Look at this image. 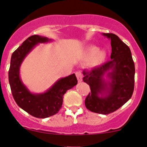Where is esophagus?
<instances>
[{
    "mask_svg": "<svg viewBox=\"0 0 147 147\" xmlns=\"http://www.w3.org/2000/svg\"><path fill=\"white\" fill-rule=\"evenodd\" d=\"M76 76H77L78 81H79V82H81V81H82V79H83L82 74H81L80 72H76Z\"/></svg>",
    "mask_w": 147,
    "mask_h": 147,
    "instance_id": "obj_1",
    "label": "esophagus"
}]
</instances>
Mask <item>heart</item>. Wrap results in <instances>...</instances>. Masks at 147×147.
Masks as SVG:
<instances>
[{
    "label": "heart",
    "mask_w": 147,
    "mask_h": 147,
    "mask_svg": "<svg viewBox=\"0 0 147 147\" xmlns=\"http://www.w3.org/2000/svg\"><path fill=\"white\" fill-rule=\"evenodd\" d=\"M85 58L92 59V64L98 66L105 62L107 58V53L105 50H99L96 46H90L87 47L83 52Z\"/></svg>",
    "instance_id": "b5f03b06"
}]
</instances>
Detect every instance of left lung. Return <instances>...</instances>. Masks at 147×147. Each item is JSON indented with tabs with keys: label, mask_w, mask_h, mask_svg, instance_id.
<instances>
[{
	"label": "left lung",
	"mask_w": 147,
	"mask_h": 147,
	"mask_svg": "<svg viewBox=\"0 0 147 147\" xmlns=\"http://www.w3.org/2000/svg\"><path fill=\"white\" fill-rule=\"evenodd\" d=\"M102 35L111 39V60L90 70H83V81L91 90L85 100L87 109L108 115L131 98L134 89L135 66L127 45L113 33Z\"/></svg>",
	"instance_id": "obj_1"
}]
</instances>
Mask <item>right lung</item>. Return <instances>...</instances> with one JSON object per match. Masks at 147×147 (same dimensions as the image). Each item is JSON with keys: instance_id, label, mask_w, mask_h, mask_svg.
Here are the masks:
<instances>
[{"instance_id": "1", "label": "right lung", "mask_w": 147, "mask_h": 147, "mask_svg": "<svg viewBox=\"0 0 147 147\" xmlns=\"http://www.w3.org/2000/svg\"><path fill=\"white\" fill-rule=\"evenodd\" d=\"M47 37L32 35L24 40L11 55L9 70V82L13 97L21 109L36 118L44 119L54 115L62 108L63 96L77 84L75 74L61 78L49 90L41 94L30 92L20 75V66L26 55L39 43L51 41Z\"/></svg>"}]
</instances>
